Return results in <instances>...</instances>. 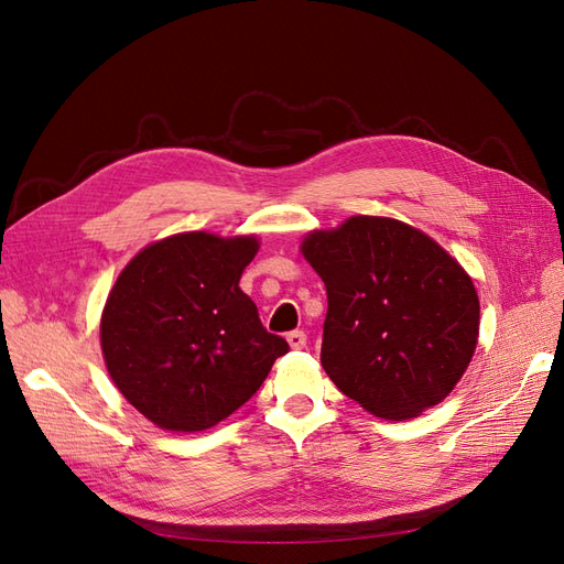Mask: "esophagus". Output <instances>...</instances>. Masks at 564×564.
Listing matches in <instances>:
<instances>
[{
  "label": "esophagus",
  "mask_w": 564,
  "mask_h": 564,
  "mask_svg": "<svg viewBox=\"0 0 564 564\" xmlns=\"http://www.w3.org/2000/svg\"><path fill=\"white\" fill-rule=\"evenodd\" d=\"M285 338H288V343H290V348H295V350H302V348L306 346V334L300 332V329L290 332Z\"/></svg>",
  "instance_id": "obj_1"
}]
</instances>
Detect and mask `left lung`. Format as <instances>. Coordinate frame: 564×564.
<instances>
[{
    "mask_svg": "<svg viewBox=\"0 0 564 564\" xmlns=\"http://www.w3.org/2000/svg\"><path fill=\"white\" fill-rule=\"evenodd\" d=\"M302 251L327 288L321 361L343 394L394 422L443 401L479 334L463 267L429 235L380 216L315 230Z\"/></svg>",
    "mask_w": 564,
    "mask_h": 564,
    "instance_id": "1",
    "label": "left lung"
}]
</instances>
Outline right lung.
<instances>
[{
  "mask_svg": "<svg viewBox=\"0 0 564 564\" xmlns=\"http://www.w3.org/2000/svg\"><path fill=\"white\" fill-rule=\"evenodd\" d=\"M256 237L184 232L142 249L101 317L108 373L165 431H205L247 403L288 340L269 334L239 288Z\"/></svg>",
  "mask_w": 564,
  "mask_h": 564,
  "instance_id": "right-lung-1",
  "label": "right lung"
}]
</instances>
